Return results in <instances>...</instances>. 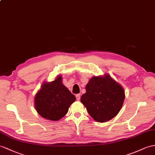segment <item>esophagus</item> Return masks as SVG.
Here are the masks:
<instances>
[{"instance_id": "1", "label": "esophagus", "mask_w": 155, "mask_h": 155, "mask_svg": "<svg viewBox=\"0 0 155 155\" xmlns=\"http://www.w3.org/2000/svg\"><path fill=\"white\" fill-rule=\"evenodd\" d=\"M75 97H76V99L78 101L80 100V94H77V95H75Z\"/></svg>"}]
</instances>
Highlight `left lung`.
Segmentation results:
<instances>
[{
	"instance_id": "8db88e82",
	"label": "left lung",
	"mask_w": 155,
	"mask_h": 155,
	"mask_svg": "<svg viewBox=\"0 0 155 155\" xmlns=\"http://www.w3.org/2000/svg\"><path fill=\"white\" fill-rule=\"evenodd\" d=\"M85 90L81 102L95 121L107 122L118 114L125 99V92L108 74L91 78Z\"/></svg>"
}]
</instances>
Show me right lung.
Returning <instances> with one entry per match:
<instances>
[{
  "instance_id": "right-lung-1",
  "label": "right lung",
  "mask_w": 155,
  "mask_h": 155,
  "mask_svg": "<svg viewBox=\"0 0 155 155\" xmlns=\"http://www.w3.org/2000/svg\"><path fill=\"white\" fill-rule=\"evenodd\" d=\"M75 101V96L63 85L61 75H58L54 81L41 85L35 97V108L43 118L58 121L67 114Z\"/></svg>"
}]
</instances>
